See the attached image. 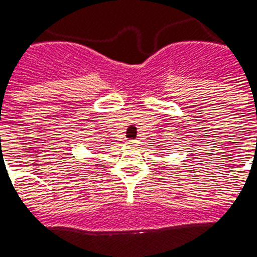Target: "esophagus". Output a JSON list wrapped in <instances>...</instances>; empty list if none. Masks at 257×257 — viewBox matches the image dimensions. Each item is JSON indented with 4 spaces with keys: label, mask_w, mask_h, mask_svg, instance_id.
<instances>
[{
    "label": "esophagus",
    "mask_w": 257,
    "mask_h": 257,
    "mask_svg": "<svg viewBox=\"0 0 257 257\" xmlns=\"http://www.w3.org/2000/svg\"><path fill=\"white\" fill-rule=\"evenodd\" d=\"M128 144H131V146H136L139 143H137V140H128Z\"/></svg>",
    "instance_id": "34e87169"
}]
</instances>
